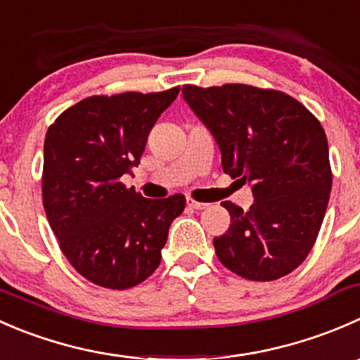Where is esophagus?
Here are the masks:
<instances>
[{
  "label": "esophagus",
  "instance_id": "1",
  "mask_svg": "<svg viewBox=\"0 0 360 360\" xmlns=\"http://www.w3.org/2000/svg\"><path fill=\"white\" fill-rule=\"evenodd\" d=\"M187 206L188 208H194V210H202V208H206V202H201V201H198V199H192V198H187Z\"/></svg>",
  "mask_w": 360,
  "mask_h": 360
}]
</instances>
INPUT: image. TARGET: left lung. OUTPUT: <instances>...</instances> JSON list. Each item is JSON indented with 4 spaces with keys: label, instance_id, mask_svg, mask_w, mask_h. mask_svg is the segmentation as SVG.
Segmentation results:
<instances>
[{
    "label": "left lung",
    "instance_id": "left-lung-1",
    "mask_svg": "<svg viewBox=\"0 0 360 360\" xmlns=\"http://www.w3.org/2000/svg\"><path fill=\"white\" fill-rule=\"evenodd\" d=\"M181 92L219 143L224 172L250 181L255 198L248 212L222 202L231 226L213 238L219 261L254 282L292 273L315 245L333 185L322 124L275 89L187 84Z\"/></svg>",
    "mask_w": 360,
    "mask_h": 360
}]
</instances>
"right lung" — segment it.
Masks as SVG:
<instances>
[{
    "instance_id": "add662e5",
    "label": "right lung",
    "mask_w": 360,
    "mask_h": 360,
    "mask_svg": "<svg viewBox=\"0 0 360 360\" xmlns=\"http://www.w3.org/2000/svg\"><path fill=\"white\" fill-rule=\"evenodd\" d=\"M179 91L91 96L49 127L45 213L60 252L96 285L124 290L147 280L184 212L185 195L147 199L120 181L140 165L148 133Z\"/></svg>"
}]
</instances>
